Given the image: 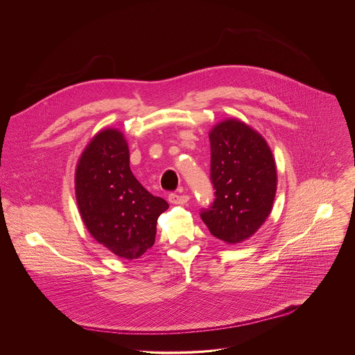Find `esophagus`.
Listing matches in <instances>:
<instances>
[{
	"label": "esophagus",
	"instance_id": "34e87169",
	"mask_svg": "<svg viewBox=\"0 0 355 355\" xmlns=\"http://www.w3.org/2000/svg\"><path fill=\"white\" fill-rule=\"evenodd\" d=\"M168 200H169V202L173 203V205H184V203L189 202L190 197H189V196H184V194H183V196H179V194L172 193V194H169Z\"/></svg>",
	"mask_w": 355,
	"mask_h": 355
}]
</instances>
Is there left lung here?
I'll list each match as a JSON object with an SVG mask.
<instances>
[{
    "label": "left lung",
    "instance_id": "left-lung-1",
    "mask_svg": "<svg viewBox=\"0 0 355 355\" xmlns=\"http://www.w3.org/2000/svg\"><path fill=\"white\" fill-rule=\"evenodd\" d=\"M209 139L216 200L201 210V218L217 239L241 243L270 214L277 187L275 158L266 141L236 119L214 125Z\"/></svg>",
    "mask_w": 355,
    "mask_h": 355
}]
</instances>
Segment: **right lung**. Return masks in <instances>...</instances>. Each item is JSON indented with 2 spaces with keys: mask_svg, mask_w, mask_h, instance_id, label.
I'll return each instance as SVG.
<instances>
[{
  "mask_svg": "<svg viewBox=\"0 0 355 355\" xmlns=\"http://www.w3.org/2000/svg\"><path fill=\"white\" fill-rule=\"evenodd\" d=\"M75 194L92 236L125 259L139 258L152 248L158 216L169 207L132 175L127 141L116 128L100 131L82 153Z\"/></svg>",
  "mask_w": 355,
  "mask_h": 355,
  "instance_id": "add662e5",
  "label": "right lung"
}]
</instances>
